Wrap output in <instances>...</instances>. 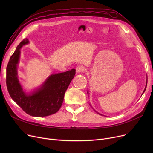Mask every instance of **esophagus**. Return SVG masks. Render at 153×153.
Masks as SVG:
<instances>
[{
	"mask_svg": "<svg viewBox=\"0 0 153 153\" xmlns=\"http://www.w3.org/2000/svg\"><path fill=\"white\" fill-rule=\"evenodd\" d=\"M84 71V68L82 66H78L76 68V72L77 73H81L83 71Z\"/></svg>",
	"mask_w": 153,
	"mask_h": 153,
	"instance_id": "1",
	"label": "esophagus"
}]
</instances>
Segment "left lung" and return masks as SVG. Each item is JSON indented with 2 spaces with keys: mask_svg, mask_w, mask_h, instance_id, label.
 Segmentation results:
<instances>
[{
  "mask_svg": "<svg viewBox=\"0 0 153 153\" xmlns=\"http://www.w3.org/2000/svg\"><path fill=\"white\" fill-rule=\"evenodd\" d=\"M146 86H147V83H146V87H145V89H144V91H143V93L144 92V91H145V90H146ZM87 94H88V92H87ZM99 114V113H98ZM100 115H101V114H100Z\"/></svg>",
  "mask_w": 153,
  "mask_h": 153,
  "instance_id": "obj_1",
  "label": "left lung"
}]
</instances>
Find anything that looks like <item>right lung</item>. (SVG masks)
<instances>
[{
	"label": "right lung",
	"instance_id": "obj_1",
	"mask_svg": "<svg viewBox=\"0 0 153 153\" xmlns=\"http://www.w3.org/2000/svg\"><path fill=\"white\" fill-rule=\"evenodd\" d=\"M29 43L25 38L18 45L7 66L6 84L11 98L26 113L33 117H46L61 108L64 96L76 74V69L52 74L38 89L27 94L20 85L17 73L20 49Z\"/></svg>",
	"mask_w": 153,
	"mask_h": 153
}]
</instances>
